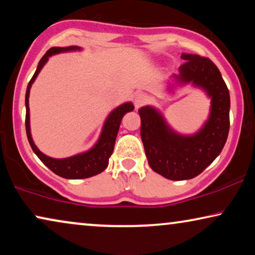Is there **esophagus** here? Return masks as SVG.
Returning <instances> with one entry per match:
<instances>
[{"label": "esophagus", "instance_id": "obj_1", "mask_svg": "<svg viewBox=\"0 0 255 255\" xmlns=\"http://www.w3.org/2000/svg\"><path fill=\"white\" fill-rule=\"evenodd\" d=\"M147 102H148L147 94L138 93V94H135V95H134V107L137 108V109H138V108L142 107L144 104H146Z\"/></svg>", "mask_w": 255, "mask_h": 255}]
</instances>
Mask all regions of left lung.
<instances>
[{
    "mask_svg": "<svg viewBox=\"0 0 255 255\" xmlns=\"http://www.w3.org/2000/svg\"><path fill=\"white\" fill-rule=\"evenodd\" d=\"M177 82H191L211 97L210 116L193 135L176 133L153 107L138 110L140 135L148 165L155 173L174 181L189 180L201 174L219 155L230 128V93L221 72L209 58L181 54Z\"/></svg>",
    "mask_w": 255,
    "mask_h": 255,
    "instance_id": "8db88e82",
    "label": "left lung"
}]
</instances>
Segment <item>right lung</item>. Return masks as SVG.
<instances>
[{"label":"right lung","mask_w":255,"mask_h":255,"mask_svg":"<svg viewBox=\"0 0 255 255\" xmlns=\"http://www.w3.org/2000/svg\"><path fill=\"white\" fill-rule=\"evenodd\" d=\"M81 47L78 46H68V47H52L48 50L44 57L40 59L38 67L34 72L32 79L30 80L29 85L26 88L25 94V108H26V115H25V128H26V135L27 140H29L31 148L36 153L38 158L41 160V162L45 166H47L52 172L57 174V175L65 177V179H87V177L97 175V174L102 173L104 169L108 167L109 163V158L114 152L115 141H116V137L120 130V125L122 122V118L127 113H130L134 109L133 104L131 102L124 103L122 106L117 107L116 109L110 113L109 116L106 120V123L103 125L102 133H101L99 140L93 148L89 151L80 153V154L69 156V158L65 159H54L51 156L45 155L43 152L39 149L32 140L30 132V108H29V95H30V88L32 83L36 80L37 75L39 74L40 69L44 67L46 64L48 58L53 54L61 53V52H68V51H79Z\"/></svg>","instance_id":"right-lung-1"}]
</instances>
